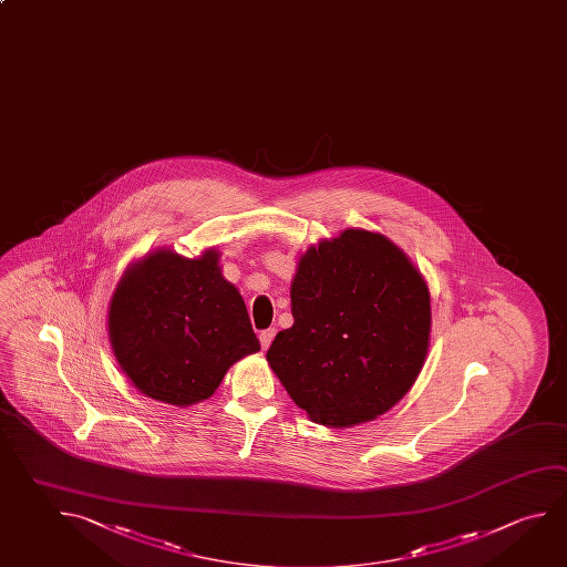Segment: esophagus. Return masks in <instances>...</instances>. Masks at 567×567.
<instances>
[{
	"label": "esophagus",
	"instance_id": "esophagus-1",
	"mask_svg": "<svg viewBox=\"0 0 567 567\" xmlns=\"http://www.w3.org/2000/svg\"><path fill=\"white\" fill-rule=\"evenodd\" d=\"M275 334H277V330L275 328H267V330H262L260 332V347H262V350H267V348L272 344V338H275Z\"/></svg>",
	"mask_w": 567,
	"mask_h": 567
}]
</instances>
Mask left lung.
I'll list each match as a JSON object with an SVG mask.
<instances>
[{
  "mask_svg": "<svg viewBox=\"0 0 567 567\" xmlns=\"http://www.w3.org/2000/svg\"><path fill=\"white\" fill-rule=\"evenodd\" d=\"M295 324L267 360L318 424L348 427L384 414L416 382L430 344V292L404 250L347 229L298 260Z\"/></svg>",
  "mask_w": 567,
  "mask_h": 567,
  "instance_id": "1",
  "label": "left lung"
}]
</instances>
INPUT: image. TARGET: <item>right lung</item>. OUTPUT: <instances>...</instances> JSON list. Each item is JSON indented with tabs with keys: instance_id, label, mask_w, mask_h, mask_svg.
<instances>
[{
	"instance_id": "add662e5",
	"label": "right lung",
	"mask_w": 567,
	"mask_h": 567,
	"mask_svg": "<svg viewBox=\"0 0 567 567\" xmlns=\"http://www.w3.org/2000/svg\"><path fill=\"white\" fill-rule=\"evenodd\" d=\"M219 252L185 259L159 249L125 270L110 305L121 370L145 396L175 406L209 398L237 360L259 352L239 290Z\"/></svg>"
}]
</instances>
